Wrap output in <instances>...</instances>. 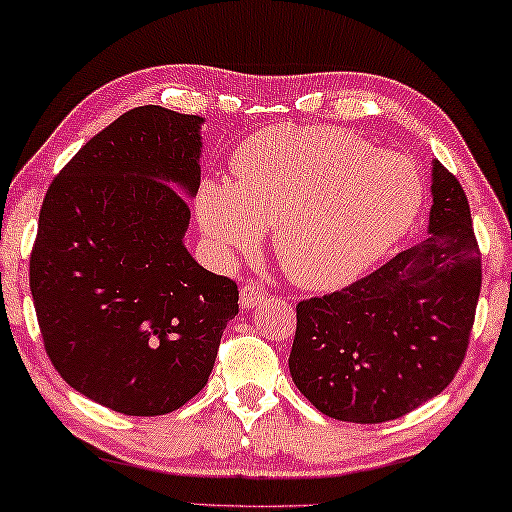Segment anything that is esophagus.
<instances>
[{
    "label": "esophagus",
    "mask_w": 512,
    "mask_h": 512,
    "mask_svg": "<svg viewBox=\"0 0 512 512\" xmlns=\"http://www.w3.org/2000/svg\"><path fill=\"white\" fill-rule=\"evenodd\" d=\"M266 298V289L262 285H243L241 287V307H255L257 303H262Z\"/></svg>",
    "instance_id": "esophagus-1"
}]
</instances>
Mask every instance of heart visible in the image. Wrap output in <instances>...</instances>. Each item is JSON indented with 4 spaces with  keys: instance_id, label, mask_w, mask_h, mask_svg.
<instances>
[{
    "instance_id": "heart-1",
    "label": "heart",
    "mask_w": 512,
    "mask_h": 512,
    "mask_svg": "<svg viewBox=\"0 0 512 512\" xmlns=\"http://www.w3.org/2000/svg\"><path fill=\"white\" fill-rule=\"evenodd\" d=\"M421 182L408 161L335 127L264 129L234 154L232 182L198 193L202 232L218 253L248 250L273 227L291 280L323 289L387 253L415 223Z\"/></svg>"
}]
</instances>
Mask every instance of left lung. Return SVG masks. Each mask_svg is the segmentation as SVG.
<instances>
[{
    "label": "left lung",
    "mask_w": 512,
    "mask_h": 512,
    "mask_svg": "<svg viewBox=\"0 0 512 512\" xmlns=\"http://www.w3.org/2000/svg\"><path fill=\"white\" fill-rule=\"evenodd\" d=\"M481 280L467 196L435 161L428 237L353 285L296 305L291 378L332 419L408 415L456 378Z\"/></svg>",
    "instance_id": "1"
}]
</instances>
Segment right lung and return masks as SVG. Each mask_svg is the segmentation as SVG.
Here are the masks:
<instances>
[{"instance_id": "obj_1", "label": "right lung", "mask_w": 512, "mask_h": 512, "mask_svg": "<svg viewBox=\"0 0 512 512\" xmlns=\"http://www.w3.org/2000/svg\"><path fill=\"white\" fill-rule=\"evenodd\" d=\"M200 116L136 107L45 193L29 287L47 358L104 408L157 417L207 385L237 282L184 248L200 186Z\"/></svg>"}]
</instances>
